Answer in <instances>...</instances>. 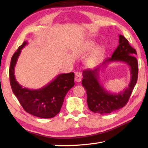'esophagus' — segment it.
<instances>
[{"mask_svg":"<svg viewBox=\"0 0 148 148\" xmlns=\"http://www.w3.org/2000/svg\"><path fill=\"white\" fill-rule=\"evenodd\" d=\"M82 79V75L81 72H76L75 75V79L76 82H80Z\"/></svg>","mask_w":148,"mask_h":148,"instance_id":"obj_1","label":"esophagus"}]
</instances>
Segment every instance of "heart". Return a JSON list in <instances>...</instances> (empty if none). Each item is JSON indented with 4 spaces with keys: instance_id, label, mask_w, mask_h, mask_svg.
Here are the masks:
<instances>
[{
    "instance_id": "heart-1",
    "label": "heart",
    "mask_w": 148,
    "mask_h": 148,
    "mask_svg": "<svg viewBox=\"0 0 148 148\" xmlns=\"http://www.w3.org/2000/svg\"><path fill=\"white\" fill-rule=\"evenodd\" d=\"M92 46L93 44H89L88 45V48H90ZM104 52L105 48L103 46H98V47H97L94 50V51L93 52V53L91 54L90 57L88 58V63L90 64L96 63L97 62H98L102 58V56L104 54Z\"/></svg>"
}]
</instances>
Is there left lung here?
<instances>
[{"instance_id":"1","label":"left lung","mask_w":148,"mask_h":148,"mask_svg":"<svg viewBox=\"0 0 148 148\" xmlns=\"http://www.w3.org/2000/svg\"><path fill=\"white\" fill-rule=\"evenodd\" d=\"M119 46L111 57L106 58L102 64L94 69H86L83 71L82 86L86 90L87 102L89 109L95 113L108 114L124 107L130 98L138 77V62L135 56V49L129 45L128 40L119 35ZM111 62H123L130 67L131 81L129 86L119 93L107 92L99 83L100 68Z\"/></svg>"}]
</instances>
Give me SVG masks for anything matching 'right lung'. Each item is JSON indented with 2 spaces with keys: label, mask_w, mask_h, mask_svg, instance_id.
<instances>
[{
  "label": "right lung",
  "mask_w": 148,
  "mask_h": 148,
  "mask_svg": "<svg viewBox=\"0 0 148 148\" xmlns=\"http://www.w3.org/2000/svg\"><path fill=\"white\" fill-rule=\"evenodd\" d=\"M27 44V42H24L11 58L9 78L12 90L26 112L40 118H52L60 112L66 93L74 86V73L58 75L49 84L38 90L23 88L16 81L14 74L21 49Z\"/></svg>",
  "instance_id": "add662e5"
}]
</instances>
